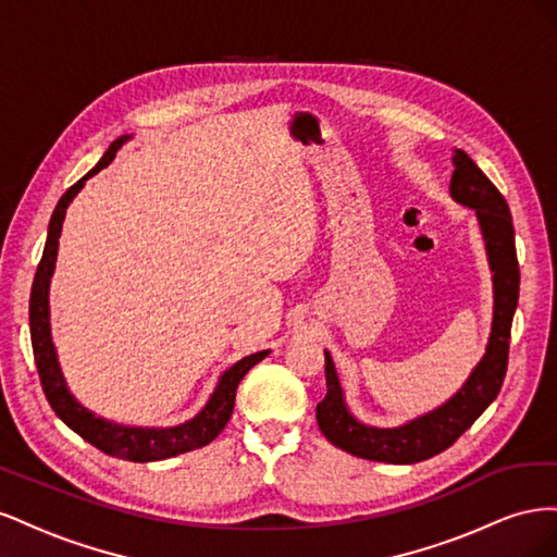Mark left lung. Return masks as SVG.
Returning <instances> with one entry per match:
<instances>
[{"mask_svg":"<svg viewBox=\"0 0 557 557\" xmlns=\"http://www.w3.org/2000/svg\"><path fill=\"white\" fill-rule=\"evenodd\" d=\"M453 166L450 197L458 205L474 209L483 234L487 264H491L493 272L491 336H487L483 358L471 369V374L460 385L458 393L448 397L442 407L397 428L364 425L350 413L332 356L325 350L327 395L315 407L318 428L330 444L362 460L413 465L446 450L491 407L504 383V374H507L511 323L520 288L511 211L507 199L502 197L491 178L479 170L465 150L455 148Z\"/></svg>","mask_w":557,"mask_h":557,"instance_id":"8db88e82","label":"left lung"}]
</instances>
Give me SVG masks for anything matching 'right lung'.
<instances>
[{
	"mask_svg": "<svg viewBox=\"0 0 557 557\" xmlns=\"http://www.w3.org/2000/svg\"><path fill=\"white\" fill-rule=\"evenodd\" d=\"M129 139H132L129 134H125V137H121V139H115L109 146L104 158L99 160L86 176L76 181L72 188L60 197L53 215H50L46 248H44L41 262L37 267L35 283H32L29 334H32V350H35V360H37L46 399L50 407H53V411L58 413L62 423L66 428H72L78 436H83V440L92 444L95 448H99L107 455H113V458L129 460V462H156V460L174 458V455L211 444L227 425V420L234 409V397H237L239 381L248 374L250 367H256L260 360H264L269 356V350L252 352V356L242 358L237 364L225 369L221 379H218L213 395L205 404V409H201L195 418L185 420V423L174 425V428L117 425V423H111V420H107V418H97L70 393V387H66V381L62 376L60 362H58L53 336H50V307H48L50 276H53V272H55L62 223L66 215V207L72 205V199L81 193L86 181L90 176H95L97 172H102L107 164H111V160L117 153V148H121Z\"/></svg>",
	"mask_w": 557,
	"mask_h": 557,
	"instance_id": "obj_1",
	"label": "right lung"
}]
</instances>
